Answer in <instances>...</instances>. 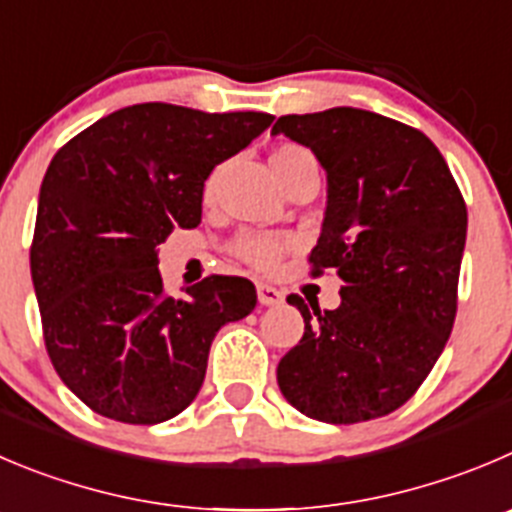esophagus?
Wrapping results in <instances>:
<instances>
[{
	"label": "esophagus",
	"instance_id": "esophagus-1",
	"mask_svg": "<svg viewBox=\"0 0 512 512\" xmlns=\"http://www.w3.org/2000/svg\"><path fill=\"white\" fill-rule=\"evenodd\" d=\"M256 294H259V301L264 306H276L284 301V294L271 284H256Z\"/></svg>",
	"mask_w": 512,
	"mask_h": 512
}]
</instances>
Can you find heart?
<instances>
[{
	"label": "heart",
	"instance_id": "1",
	"mask_svg": "<svg viewBox=\"0 0 512 512\" xmlns=\"http://www.w3.org/2000/svg\"><path fill=\"white\" fill-rule=\"evenodd\" d=\"M271 170H274L276 180L281 186H291L299 175L316 173V158L311 155V150H306L304 145L296 143H281L276 145L274 153L269 158ZM218 180H221V170H213L211 175L203 183V198L206 203H211L216 198ZM294 248V238L289 233H266V231H243L241 236H236V241L231 243V251L236 259H241L243 264L253 266L259 271H271L279 266V261L284 259L286 253Z\"/></svg>",
	"mask_w": 512,
	"mask_h": 512
}]
</instances>
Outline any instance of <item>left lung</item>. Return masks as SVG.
<instances>
[{"label": "left lung", "mask_w": 512, "mask_h": 512, "mask_svg": "<svg viewBox=\"0 0 512 512\" xmlns=\"http://www.w3.org/2000/svg\"><path fill=\"white\" fill-rule=\"evenodd\" d=\"M274 135L314 150L329 180L311 276L334 271L337 309L289 304L304 337L276 369L281 394L306 417L354 425L399 410L450 339L467 206L437 145L384 115L332 107L284 115Z\"/></svg>", "instance_id": "1"}]
</instances>
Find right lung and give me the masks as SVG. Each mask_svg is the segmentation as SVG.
Segmentation results:
<instances>
[{"instance_id":"1","label":"right lung","mask_w":512,"mask_h":512,"mask_svg":"<svg viewBox=\"0 0 512 512\" xmlns=\"http://www.w3.org/2000/svg\"><path fill=\"white\" fill-rule=\"evenodd\" d=\"M266 113H201L168 102L115 110L47 168L29 269L42 337L62 382L92 412L155 425L196 399L216 332L248 316L256 289L206 276L165 294L158 246L201 223L211 170L271 125Z\"/></svg>"}]
</instances>
